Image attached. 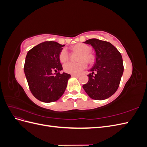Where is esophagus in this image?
<instances>
[{
    "instance_id": "1",
    "label": "esophagus",
    "mask_w": 147,
    "mask_h": 147,
    "mask_svg": "<svg viewBox=\"0 0 147 147\" xmlns=\"http://www.w3.org/2000/svg\"><path fill=\"white\" fill-rule=\"evenodd\" d=\"M71 76L72 77H78L79 75H74V74H72L71 75Z\"/></svg>"
}]
</instances>
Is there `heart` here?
Here are the masks:
<instances>
[{"instance_id": "heart-1", "label": "heart", "mask_w": 147, "mask_h": 147, "mask_svg": "<svg viewBox=\"0 0 147 147\" xmlns=\"http://www.w3.org/2000/svg\"><path fill=\"white\" fill-rule=\"evenodd\" d=\"M73 51L80 53L78 59L86 60L89 64H92L95 61V57L91 53V48L84 43H78L72 48ZM69 53L66 48H64L60 51L59 54V59L61 63H65L69 58ZM87 67V63L85 61H81L78 63H65L64 65L63 69L66 73L77 75L81 73Z\"/></svg>"}]
</instances>
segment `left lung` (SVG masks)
<instances>
[{"label": "left lung", "mask_w": 147, "mask_h": 147, "mask_svg": "<svg viewBox=\"0 0 147 147\" xmlns=\"http://www.w3.org/2000/svg\"><path fill=\"white\" fill-rule=\"evenodd\" d=\"M85 43L90 44L96 53L94 67L88 75L89 80L83 88L91 99L104 100L117 91L124 71L121 53L110 42L91 38Z\"/></svg>", "instance_id": "1"}]
</instances>
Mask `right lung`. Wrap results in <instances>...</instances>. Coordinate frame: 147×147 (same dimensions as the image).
<instances>
[{
  "label": "right lung",
  "instance_id": "1",
  "mask_svg": "<svg viewBox=\"0 0 147 147\" xmlns=\"http://www.w3.org/2000/svg\"><path fill=\"white\" fill-rule=\"evenodd\" d=\"M64 45L47 41L30 50L26 57L24 71L30 92L43 102L58 100L65 90L70 74L60 71L63 67L59 59ZM55 71L57 73L53 74Z\"/></svg>",
  "mask_w": 147,
  "mask_h": 147
}]
</instances>
